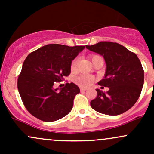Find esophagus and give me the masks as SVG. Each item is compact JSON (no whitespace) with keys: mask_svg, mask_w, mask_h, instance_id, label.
Masks as SVG:
<instances>
[{"mask_svg":"<svg viewBox=\"0 0 154 154\" xmlns=\"http://www.w3.org/2000/svg\"><path fill=\"white\" fill-rule=\"evenodd\" d=\"M86 90H87V88H80L81 91H86Z\"/></svg>","mask_w":154,"mask_h":154,"instance_id":"1","label":"esophagus"}]
</instances>
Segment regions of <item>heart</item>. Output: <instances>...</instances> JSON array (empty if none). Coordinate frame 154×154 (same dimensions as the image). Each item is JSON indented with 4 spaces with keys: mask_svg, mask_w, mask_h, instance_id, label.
I'll use <instances>...</instances> for the list:
<instances>
[{
    "mask_svg": "<svg viewBox=\"0 0 154 154\" xmlns=\"http://www.w3.org/2000/svg\"><path fill=\"white\" fill-rule=\"evenodd\" d=\"M98 57H99V56H98V55H92L91 56L92 61H94ZM78 60V58H75L72 61L71 65H70V68H71L72 71H75L76 69H77ZM95 79V78L93 76L87 75V74H81V75H79L74 77V82L77 83L81 87H88L94 82Z\"/></svg>",
    "mask_w": 154,
    "mask_h": 154,
    "instance_id": "1",
    "label": "heart"
}]
</instances>
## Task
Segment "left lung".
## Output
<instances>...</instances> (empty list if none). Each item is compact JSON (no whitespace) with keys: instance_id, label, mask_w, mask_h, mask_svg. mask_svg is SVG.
<instances>
[{"instance_id":"8db88e82","label":"left lung","mask_w":154,"mask_h":154,"mask_svg":"<svg viewBox=\"0 0 154 154\" xmlns=\"http://www.w3.org/2000/svg\"><path fill=\"white\" fill-rule=\"evenodd\" d=\"M86 48L103 56L106 71L98 85L109 88L106 93L96 90L97 96L91 101V107L111 116L129 110L138 99L144 82L143 69L137 55L112 42H99Z\"/></svg>"}]
</instances>
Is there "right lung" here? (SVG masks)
Masks as SVG:
<instances>
[{"label":"right lung","mask_w":154,"mask_h":154,"mask_svg":"<svg viewBox=\"0 0 154 154\" xmlns=\"http://www.w3.org/2000/svg\"><path fill=\"white\" fill-rule=\"evenodd\" d=\"M84 48L83 45L49 44L28 55L17 87L24 106L32 115L44 122H54L71 111L74 98L80 92L78 86L66 82L59 91L54 86L69 75L72 61Z\"/></svg>","instance_id":"obj_1"}]
</instances>
